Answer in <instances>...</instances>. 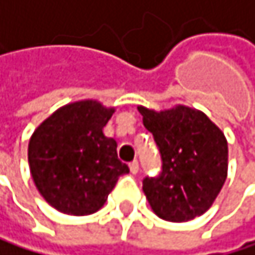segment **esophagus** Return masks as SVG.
Instances as JSON below:
<instances>
[{
  "label": "esophagus",
  "instance_id": "esophagus-1",
  "mask_svg": "<svg viewBox=\"0 0 255 255\" xmlns=\"http://www.w3.org/2000/svg\"><path fill=\"white\" fill-rule=\"evenodd\" d=\"M130 171H131L133 174H137V171H139V162H137V160H133V162L130 163Z\"/></svg>",
  "mask_w": 255,
  "mask_h": 255
}]
</instances>
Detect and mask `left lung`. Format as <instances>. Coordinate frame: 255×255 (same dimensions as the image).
Returning a JSON list of instances; mask_svg holds the SVG:
<instances>
[{
  "label": "left lung",
  "instance_id": "left-lung-1",
  "mask_svg": "<svg viewBox=\"0 0 255 255\" xmlns=\"http://www.w3.org/2000/svg\"><path fill=\"white\" fill-rule=\"evenodd\" d=\"M162 159V173L142 190L163 220L188 222L208 211L228 174V142L210 118L185 105L154 112L137 107Z\"/></svg>",
  "mask_w": 255,
  "mask_h": 255
}]
</instances>
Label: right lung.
I'll list each match as a JSON object with an SVG mask.
<instances>
[{"instance_id":"obj_1","label":"right lung","mask_w":255,"mask_h":255,"mask_svg":"<svg viewBox=\"0 0 255 255\" xmlns=\"http://www.w3.org/2000/svg\"><path fill=\"white\" fill-rule=\"evenodd\" d=\"M98 101H78L48 116L28 142V165L41 196L70 216L104 207L119 176L130 170L102 128L113 116Z\"/></svg>"}]
</instances>
